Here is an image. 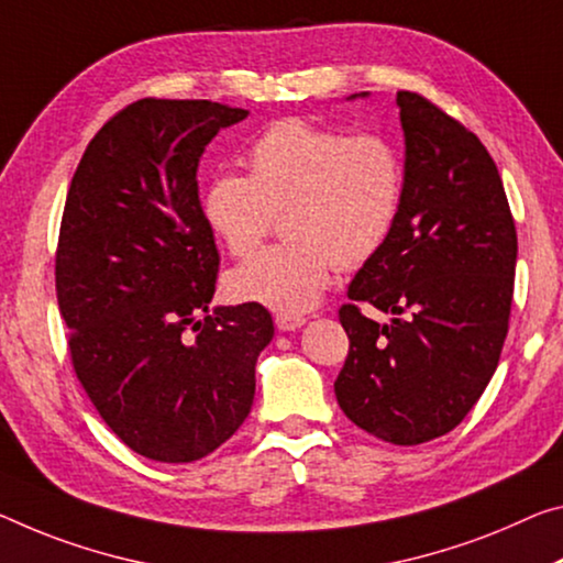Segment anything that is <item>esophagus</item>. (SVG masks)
I'll return each instance as SVG.
<instances>
[{
  "instance_id": "1",
  "label": "esophagus",
  "mask_w": 563,
  "mask_h": 563,
  "mask_svg": "<svg viewBox=\"0 0 563 563\" xmlns=\"http://www.w3.org/2000/svg\"><path fill=\"white\" fill-rule=\"evenodd\" d=\"M275 325H278V330H283V333H290V330H300L302 325H306V318L300 316H275Z\"/></svg>"
}]
</instances>
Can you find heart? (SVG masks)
<instances>
[{
	"instance_id": "obj_1",
	"label": "heart",
	"mask_w": 563,
	"mask_h": 563,
	"mask_svg": "<svg viewBox=\"0 0 563 563\" xmlns=\"http://www.w3.org/2000/svg\"><path fill=\"white\" fill-rule=\"evenodd\" d=\"M250 175L218 173L200 216L230 255L245 257L280 216L288 243L263 250L225 278L235 302L306 313L335 267H358L386 245L404 198V163L380 135H345L306 120H280L247 150Z\"/></svg>"
}]
</instances>
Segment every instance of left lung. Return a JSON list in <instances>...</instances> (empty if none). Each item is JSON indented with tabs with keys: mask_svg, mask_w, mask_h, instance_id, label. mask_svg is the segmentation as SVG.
<instances>
[{
	"mask_svg": "<svg viewBox=\"0 0 563 563\" xmlns=\"http://www.w3.org/2000/svg\"><path fill=\"white\" fill-rule=\"evenodd\" d=\"M396 104L404 198L386 245L347 285V298L390 323L341 308L351 351L335 398L376 439L418 445L453 431L494 376L519 245L501 175L474 132L416 92Z\"/></svg>",
	"mask_w": 563,
	"mask_h": 563,
	"instance_id": "obj_1",
	"label": "left lung"
}]
</instances>
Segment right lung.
<instances>
[{
	"label": "right lung",
	"mask_w": 563,
	"mask_h": 563,
	"mask_svg": "<svg viewBox=\"0 0 563 563\" xmlns=\"http://www.w3.org/2000/svg\"><path fill=\"white\" fill-rule=\"evenodd\" d=\"M247 114L210 100L124 107L67 192L55 280L75 373L114 435L159 463L208 456L243 426L275 333L255 302L210 313L220 255L198 165Z\"/></svg>",
	"instance_id": "obj_1"
}]
</instances>
